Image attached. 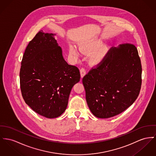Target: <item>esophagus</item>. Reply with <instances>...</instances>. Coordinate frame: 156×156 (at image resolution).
<instances>
[{"mask_svg": "<svg viewBox=\"0 0 156 156\" xmlns=\"http://www.w3.org/2000/svg\"><path fill=\"white\" fill-rule=\"evenodd\" d=\"M86 73V71L85 69L82 67V68L80 69V74H81V77H82V78H83V77L85 76Z\"/></svg>", "mask_w": 156, "mask_h": 156, "instance_id": "obj_1", "label": "esophagus"}]
</instances>
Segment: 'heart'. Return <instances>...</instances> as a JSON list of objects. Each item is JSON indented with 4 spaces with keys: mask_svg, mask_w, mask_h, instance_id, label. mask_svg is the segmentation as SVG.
<instances>
[{
    "mask_svg": "<svg viewBox=\"0 0 156 156\" xmlns=\"http://www.w3.org/2000/svg\"><path fill=\"white\" fill-rule=\"evenodd\" d=\"M103 42L99 39H95L89 40L88 41L84 42L80 45V49L85 53L92 52L94 50L98 48L102 45ZM70 52L76 55H79L80 53L77 49L74 46L70 47ZM107 52V49L106 48H103L100 49L99 50L94 52L90 57V62L93 64H98L104 60L105 57L106 53Z\"/></svg>",
    "mask_w": 156,
    "mask_h": 156,
    "instance_id": "obj_1",
    "label": "heart"
}]
</instances>
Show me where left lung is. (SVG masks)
<instances>
[{"label":"left lung","mask_w":156,"mask_h":156,"mask_svg":"<svg viewBox=\"0 0 156 156\" xmlns=\"http://www.w3.org/2000/svg\"><path fill=\"white\" fill-rule=\"evenodd\" d=\"M142 67L134 44L111 47L104 60L82 79L88 106L96 117L108 118L124 112L138 96Z\"/></svg>","instance_id":"obj_1"}]
</instances>
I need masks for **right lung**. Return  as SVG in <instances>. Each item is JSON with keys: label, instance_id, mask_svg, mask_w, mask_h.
Listing matches in <instances>:
<instances>
[{"label": "right lung", "instance_id": "right-lung-1", "mask_svg": "<svg viewBox=\"0 0 156 156\" xmlns=\"http://www.w3.org/2000/svg\"><path fill=\"white\" fill-rule=\"evenodd\" d=\"M53 35L42 30L36 34L26 48L20 73L25 103L47 118L65 111L71 90L80 79L79 69L64 60Z\"/></svg>", "mask_w": 156, "mask_h": 156}]
</instances>
